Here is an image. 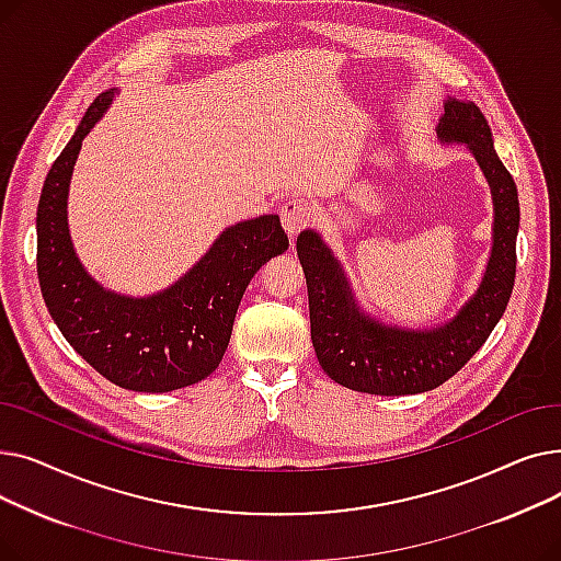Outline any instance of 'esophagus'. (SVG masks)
I'll return each mask as SVG.
<instances>
[{
  "mask_svg": "<svg viewBox=\"0 0 561 561\" xmlns=\"http://www.w3.org/2000/svg\"><path fill=\"white\" fill-rule=\"evenodd\" d=\"M279 216H282L284 231L290 236V239H296V236L313 220L316 206L307 199H288L279 209Z\"/></svg>",
  "mask_w": 561,
  "mask_h": 561,
  "instance_id": "obj_1",
  "label": "esophagus"
}]
</instances>
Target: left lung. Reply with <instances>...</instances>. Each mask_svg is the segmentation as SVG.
Returning <instances> with one entry per match:
<instances>
[{"mask_svg":"<svg viewBox=\"0 0 561 561\" xmlns=\"http://www.w3.org/2000/svg\"><path fill=\"white\" fill-rule=\"evenodd\" d=\"M444 142H466L493 195V248L476 296L455 318L432 330H402L366 316L352 296L339 259L311 229L298 236L307 277L311 341L334 381L373 396L432 391L459 373L503 318L516 277L518 191L497 159L486 117L473 102L446 100L436 129Z\"/></svg>","mask_w":561,"mask_h":561,"instance_id":"1","label":"left lung"}]
</instances>
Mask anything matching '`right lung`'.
Segmentation results:
<instances>
[{"instance_id":"1","label":"right lung","mask_w":561,"mask_h":561,"mask_svg":"<svg viewBox=\"0 0 561 561\" xmlns=\"http://www.w3.org/2000/svg\"><path fill=\"white\" fill-rule=\"evenodd\" d=\"M102 93L47 172L38 231V282L66 341L113 385L165 393L209 377L227 350L236 309L263 263L288 250L279 216L227 227L193 268L150 298L100 286L81 265L68 229V186L81 140L113 100Z\"/></svg>"}]
</instances>
